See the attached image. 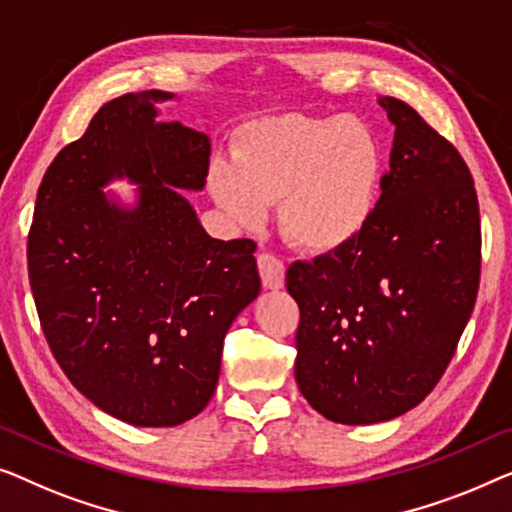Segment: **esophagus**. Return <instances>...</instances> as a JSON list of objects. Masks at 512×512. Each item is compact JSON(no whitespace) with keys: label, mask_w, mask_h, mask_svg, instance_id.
Returning a JSON list of instances; mask_svg holds the SVG:
<instances>
[{"label":"esophagus","mask_w":512,"mask_h":512,"mask_svg":"<svg viewBox=\"0 0 512 512\" xmlns=\"http://www.w3.org/2000/svg\"><path fill=\"white\" fill-rule=\"evenodd\" d=\"M259 276H262V285L266 290H280L285 285V264L271 253H262L257 257Z\"/></svg>","instance_id":"esophagus-1"}]
</instances>
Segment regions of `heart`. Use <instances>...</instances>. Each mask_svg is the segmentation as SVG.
<instances>
[{"label": "heart", "instance_id": "1", "mask_svg": "<svg viewBox=\"0 0 512 512\" xmlns=\"http://www.w3.org/2000/svg\"><path fill=\"white\" fill-rule=\"evenodd\" d=\"M383 146L352 115L283 113L243 125L232 164L208 169V187L229 218L255 225L278 201L285 239L306 253L348 246L376 211Z\"/></svg>", "mask_w": 512, "mask_h": 512}]
</instances>
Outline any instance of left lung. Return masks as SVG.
I'll list each match as a JSON object with an SVG mask.
<instances>
[{
    "instance_id": "8db88e82",
    "label": "left lung",
    "mask_w": 512,
    "mask_h": 512,
    "mask_svg": "<svg viewBox=\"0 0 512 512\" xmlns=\"http://www.w3.org/2000/svg\"><path fill=\"white\" fill-rule=\"evenodd\" d=\"M390 171L348 246L294 262V378L331 422L376 424L415 408L455 355L480 285V208L462 155L413 106L380 97Z\"/></svg>"
}]
</instances>
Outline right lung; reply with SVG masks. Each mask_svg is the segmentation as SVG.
Masks as SVG:
<instances>
[{
    "instance_id": "1",
    "label": "right lung",
    "mask_w": 512,
    "mask_h": 512,
    "mask_svg": "<svg viewBox=\"0 0 512 512\" xmlns=\"http://www.w3.org/2000/svg\"><path fill=\"white\" fill-rule=\"evenodd\" d=\"M143 90L111 99L43 176L27 271L50 352L83 397L134 427L199 415L222 341L259 294L255 241L211 239L182 190H201L211 141L157 122ZM140 185L120 207L101 187Z\"/></svg>"
}]
</instances>
